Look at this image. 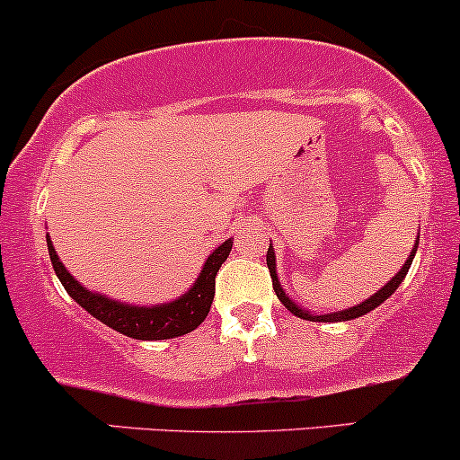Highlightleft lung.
I'll use <instances>...</instances> for the list:
<instances>
[{"mask_svg":"<svg viewBox=\"0 0 460 460\" xmlns=\"http://www.w3.org/2000/svg\"><path fill=\"white\" fill-rule=\"evenodd\" d=\"M417 245H420V232H417V241H415V245H412L411 256L406 258V262H404V265H402V270L397 271L395 276L391 278V280L386 282V285H385L383 288H380L378 293H374V296L365 299V302L356 304V306H352V308H345V311L328 313V314H314V313H308L306 308H302V306H299V304H296V302H293L291 297L287 296L285 288H282V285H280V280H278V271H276V254H273V245H271V243H270V250H267V267H270L271 280H273V291H276L278 299H280V302L285 304V306H287L288 311H291L293 314H296V317H299V319H308V322H323V323H326V322H349V319L363 317V314H367L369 311H374V308H378L380 304L385 302V299H389L391 296H394L395 288L402 285V280H404L406 273H409V270H411L412 258H415V252H417Z\"/></svg>","mask_w":460,"mask_h":460,"instance_id":"left-lung-1","label":"left lung"}]
</instances>
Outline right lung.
<instances>
[{"label": "right lung", "mask_w": 460, "mask_h": 460, "mask_svg": "<svg viewBox=\"0 0 460 460\" xmlns=\"http://www.w3.org/2000/svg\"><path fill=\"white\" fill-rule=\"evenodd\" d=\"M45 239H48L51 267H54L58 280L63 282L65 291L86 313L100 319L108 328L117 330V332L126 334V337L138 339V341H163V339L182 337V334L198 328L206 319V314H208L210 304H213L217 271L224 265L232 250V239L224 241L219 247H215L210 252V256L206 258L198 280L193 282V287L184 296L175 297L173 302L154 304V306H138V304L119 302V299L102 296V293L89 291L84 285H80L66 271L63 261L56 254L49 234Z\"/></svg>", "instance_id": "obj_1"}]
</instances>
